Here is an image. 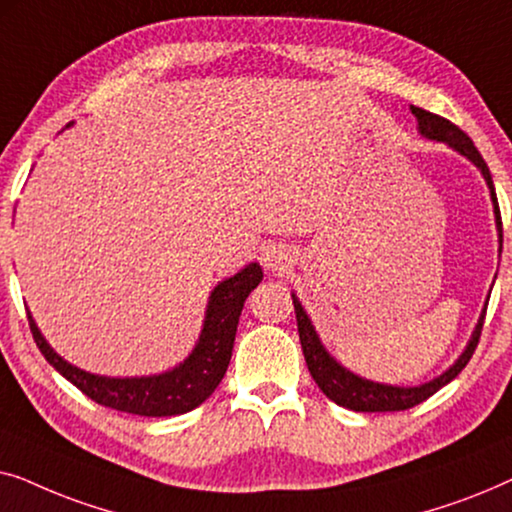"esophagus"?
I'll list each match as a JSON object with an SVG mask.
<instances>
[{"label":"esophagus","mask_w":512,"mask_h":512,"mask_svg":"<svg viewBox=\"0 0 512 512\" xmlns=\"http://www.w3.org/2000/svg\"><path fill=\"white\" fill-rule=\"evenodd\" d=\"M261 261L265 265V270L277 272V275H284V272L291 270L293 256H291V251L284 247V244H270V247L263 251Z\"/></svg>","instance_id":"34e87169"}]
</instances>
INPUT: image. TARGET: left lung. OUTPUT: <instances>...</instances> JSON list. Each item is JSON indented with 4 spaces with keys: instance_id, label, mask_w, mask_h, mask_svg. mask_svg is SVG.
<instances>
[{
    "instance_id": "obj_1",
    "label": "left lung",
    "mask_w": 512,
    "mask_h": 512,
    "mask_svg": "<svg viewBox=\"0 0 512 512\" xmlns=\"http://www.w3.org/2000/svg\"><path fill=\"white\" fill-rule=\"evenodd\" d=\"M410 111L412 116L417 118L419 135L431 139V142L447 144L450 149L471 160V163L480 170L482 177H485L489 198H492V205H494L496 230H499V256H501V249H503L501 212H499V202H496L492 174H489V167L485 160H482L480 151L475 149L471 137H468L466 132H461L457 125L447 121V118H440L436 114H431V111L419 109V107H410ZM291 298H293V310H296L300 345H303L305 363H307V370H310L312 380L317 382V387L324 391L333 403H338L342 408L354 410V412H398V410L415 408V405L436 394L438 389H443L445 384H450L454 377L466 368V363L471 361L475 347H478L482 321H485V312H487V303H485V310H482L478 324L473 328L471 340H468L466 349L459 354V359L454 361L445 373H440L438 377H433V380L424 384H417V387H396V384H382V382H373V380H366V377L354 375L352 370H347L340 361H335L333 356L328 354L324 342H321L319 333L314 331L312 319L307 317L305 307L298 300L296 293H291Z\"/></svg>"
}]
</instances>
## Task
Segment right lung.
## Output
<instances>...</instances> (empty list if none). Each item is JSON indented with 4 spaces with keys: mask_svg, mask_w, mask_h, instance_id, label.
<instances>
[{
    "mask_svg": "<svg viewBox=\"0 0 512 512\" xmlns=\"http://www.w3.org/2000/svg\"><path fill=\"white\" fill-rule=\"evenodd\" d=\"M261 279V265L249 263L237 275L216 284L209 293L205 321H202L200 338L193 352L179 366L158 375L107 377L76 368L48 345L30 312H27V319H30L34 342L46 361L95 403L139 417L184 415L205 403L226 375L244 300L261 284Z\"/></svg>",
    "mask_w": 512,
    "mask_h": 512,
    "instance_id": "add662e5",
    "label": "right lung"
}]
</instances>
